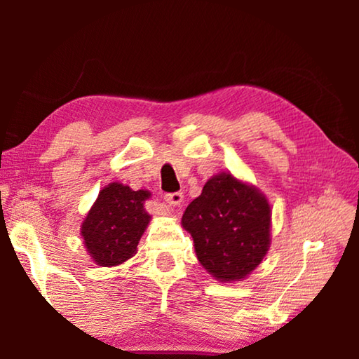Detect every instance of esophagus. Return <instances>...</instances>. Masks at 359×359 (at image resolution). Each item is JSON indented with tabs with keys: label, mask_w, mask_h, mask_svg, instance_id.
I'll list each match as a JSON object with an SVG mask.
<instances>
[{
	"label": "esophagus",
	"mask_w": 359,
	"mask_h": 359,
	"mask_svg": "<svg viewBox=\"0 0 359 359\" xmlns=\"http://www.w3.org/2000/svg\"><path fill=\"white\" fill-rule=\"evenodd\" d=\"M184 201V194L180 191H175V193H168L165 194V203L169 205V208H177V205L182 204Z\"/></svg>",
	"instance_id": "esophagus-1"
}]
</instances>
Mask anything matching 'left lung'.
Wrapping results in <instances>:
<instances>
[{
    "label": "left lung",
    "mask_w": 359,
    "mask_h": 359,
    "mask_svg": "<svg viewBox=\"0 0 359 359\" xmlns=\"http://www.w3.org/2000/svg\"><path fill=\"white\" fill-rule=\"evenodd\" d=\"M182 226L191 234L199 263L220 282L245 278L271 245V205L257 187L220 172L190 203Z\"/></svg>",
    "instance_id": "1"
}]
</instances>
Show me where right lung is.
<instances>
[{"label": "right lung", "instance_id": "right-lung-1", "mask_svg": "<svg viewBox=\"0 0 359 359\" xmlns=\"http://www.w3.org/2000/svg\"><path fill=\"white\" fill-rule=\"evenodd\" d=\"M147 190L112 182L102 188L81 226L83 245L98 266L111 267L136 255L150 215L144 209Z\"/></svg>", "mask_w": 359, "mask_h": 359}]
</instances>
